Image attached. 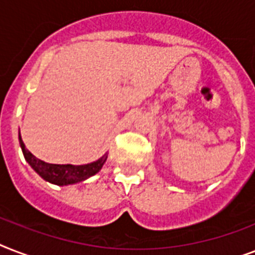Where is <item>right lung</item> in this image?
Returning a JSON list of instances; mask_svg holds the SVG:
<instances>
[{
	"instance_id": "add662e5",
	"label": "right lung",
	"mask_w": 255,
	"mask_h": 255,
	"mask_svg": "<svg viewBox=\"0 0 255 255\" xmlns=\"http://www.w3.org/2000/svg\"><path fill=\"white\" fill-rule=\"evenodd\" d=\"M19 144H21L22 152L25 156L26 161L31 165L35 172H37L42 178H45L46 181L53 182L57 185H69V184H75V182H81L86 178L91 177L95 173H98L103 164L107 160V156L104 155L99 160H96L94 163L86 164V165H70V164H49L37 159L35 156L31 155L27 149H26L25 144L22 141L21 135H19Z\"/></svg>"
}]
</instances>
